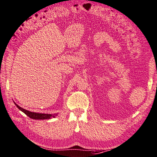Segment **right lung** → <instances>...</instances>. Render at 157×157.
Returning a JSON list of instances; mask_svg holds the SVG:
<instances>
[{
    "mask_svg": "<svg viewBox=\"0 0 157 157\" xmlns=\"http://www.w3.org/2000/svg\"><path fill=\"white\" fill-rule=\"evenodd\" d=\"M15 103V102H14ZM15 105H16V106L18 108L20 111H22L23 113H25L27 116H29L31 119H34V120H48V119H51L52 117H55V116H57V113H55V114H46V113H35V112H31L26 110V109H23L22 107H20V106L17 105L16 103H15Z\"/></svg>",
    "mask_w": 157,
    "mask_h": 157,
    "instance_id": "add662e5",
    "label": "right lung"
}]
</instances>
